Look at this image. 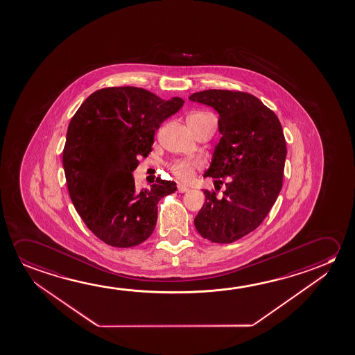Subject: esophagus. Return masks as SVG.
Wrapping results in <instances>:
<instances>
[{
    "mask_svg": "<svg viewBox=\"0 0 355 355\" xmlns=\"http://www.w3.org/2000/svg\"><path fill=\"white\" fill-rule=\"evenodd\" d=\"M177 191H180V193H186V191H189V188L183 186V184H178V186H177Z\"/></svg>",
    "mask_w": 355,
    "mask_h": 355,
    "instance_id": "obj_1",
    "label": "esophagus"
}]
</instances>
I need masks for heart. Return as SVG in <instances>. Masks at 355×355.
Listing matches in <instances>:
<instances>
[{
  "instance_id": "obj_1",
  "label": "heart",
  "mask_w": 355,
  "mask_h": 355,
  "mask_svg": "<svg viewBox=\"0 0 355 355\" xmlns=\"http://www.w3.org/2000/svg\"><path fill=\"white\" fill-rule=\"evenodd\" d=\"M193 115L199 114H191L189 116H193ZM199 164H200L198 162L197 159H178L171 164V171L173 172V175L178 180L188 182L193 178L194 171L199 167Z\"/></svg>"
}]
</instances>
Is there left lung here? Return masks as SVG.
<instances>
[{"instance_id": "8db88e82", "label": "left lung", "mask_w": 355, "mask_h": 355, "mask_svg": "<svg viewBox=\"0 0 355 355\" xmlns=\"http://www.w3.org/2000/svg\"><path fill=\"white\" fill-rule=\"evenodd\" d=\"M189 101L218 113L221 137L204 177L226 178L223 198L204 191L194 218L198 232L215 243H231L262 224L283 187L286 144L278 116L250 93L207 89Z\"/></svg>"}]
</instances>
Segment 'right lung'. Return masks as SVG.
<instances>
[{"instance_id":"add662e5","label":"right lung","mask_w":355,"mask_h":355,"mask_svg":"<svg viewBox=\"0 0 355 355\" xmlns=\"http://www.w3.org/2000/svg\"><path fill=\"white\" fill-rule=\"evenodd\" d=\"M184 103L144 88L110 87L92 93L67 128L62 166L72 204L88 229L107 245L128 248L148 240L157 202L175 182L157 178L137 191L132 172L151 151L155 132Z\"/></svg>"}]
</instances>
